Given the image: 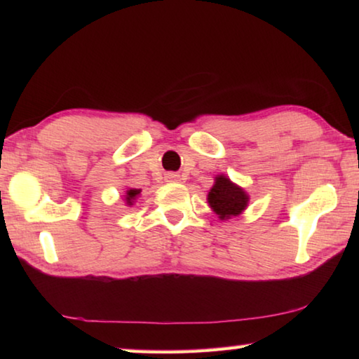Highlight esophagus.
I'll return each mask as SVG.
<instances>
[{"label":"esophagus","instance_id":"1","mask_svg":"<svg viewBox=\"0 0 359 359\" xmlns=\"http://www.w3.org/2000/svg\"><path fill=\"white\" fill-rule=\"evenodd\" d=\"M166 182H180V175L179 174H174V172L168 174L166 175Z\"/></svg>","mask_w":359,"mask_h":359}]
</instances>
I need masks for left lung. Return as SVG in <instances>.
<instances>
[{"label": "left lung", "instance_id": "1", "mask_svg": "<svg viewBox=\"0 0 359 359\" xmlns=\"http://www.w3.org/2000/svg\"><path fill=\"white\" fill-rule=\"evenodd\" d=\"M250 196L244 188L234 184L228 175L218 174L208 193V203L220 220L238 217L247 209Z\"/></svg>", "mask_w": 359, "mask_h": 359}]
</instances>
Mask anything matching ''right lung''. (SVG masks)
I'll list each match as a JSON object with an SVG mask.
<instances>
[{
    "label": "right lung",
    "mask_w": 359,
    "mask_h": 359,
    "mask_svg": "<svg viewBox=\"0 0 359 359\" xmlns=\"http://www.w3.org/2000/svg\"><path fill=\"white\" fill-rule=\"evenodd\" d=\"M139 194H141V190H139V188H130V190H126V193H125V198H123V201H125V204L126 205H131L135 204V201H136V198L139 196Z\"/></svg>",
    "instance_id": "1"
}]
</instances>
